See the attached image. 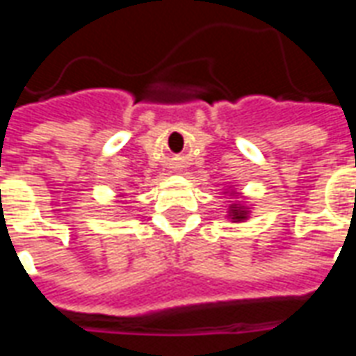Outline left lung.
I'll list each match as a JSON object with an SVG mask.
<instances>
[{"label":"left lung","instance_id":"8db88e82","mask_svg":"<svg viewBox=\"0 0 356 356\" xmlns=\"http://www.w3.org/2000/svg\"><path fill=\"white\" fill-rule=\"evenodd\" d=\"M231 216H232V219H236V221H242V219H246V217H248V208H244V206H238V204H232V206H231Z\"/></svg>","mask_w":356,"mask_h":356}]
</instances>
